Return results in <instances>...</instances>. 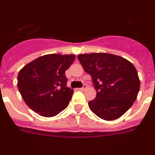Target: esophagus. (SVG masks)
Masks as SVG:
<instances>
[{
    "label": "esophagus",
    "mask_w": 155,
    "mask_h": 155,
    "mask_svg": "<svg viewBox=\"0 0 155 155\" xmlns=\"http://www.w3.org/2000/svg\"><path fill=\"white\" fill-rule=\"evenodd\" d=\"M87 84H84V86H83V87L80 88V91H84V90L87 89Z\"/></svg>",
    "instance_id": "34e87169"
}]
</instances>
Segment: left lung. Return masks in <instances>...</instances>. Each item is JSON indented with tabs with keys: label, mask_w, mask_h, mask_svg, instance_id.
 Instances as JSON below:
<instances>
[{
	"label": "left lung",
	"mask_w": 155,
	"mask_h": 155,
	"mask_svg": "<svg viewBox=\"0 0 155 155\" xmlns=\"http://www.w3.org/2000/svg\"><path fill=\"white\" fill-rule=\"evenodd\" d=\"M86 72L91 75L96 97L88 102L94 114L106 120L120 117L133 105L140 80L135 66L120 56L106 53L78 55Z\"/></svg>",
	"instance_id": "left-lung-1"
}]
</instances>
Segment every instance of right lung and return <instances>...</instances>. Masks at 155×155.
I'll return each instance as SVG.
<instances>
[{
    "label": "right lung",
    "mask_w": 155,
    "mask_h": 155,
    "mask_svg": "<svg viewBox=\"0 0 155 155\" xmlns=\"http://www.w3.org/2000/svg\"><path fill=\"white\" fill-rule=\"evenodd\" d=\"M73 54H47L26 64L18 74V89L25 103L40 116L52 117L67 108L73 90L66 85L65 71Z\"/></svg>",
    "instance_id": "add662e5"
}]
</instances>
